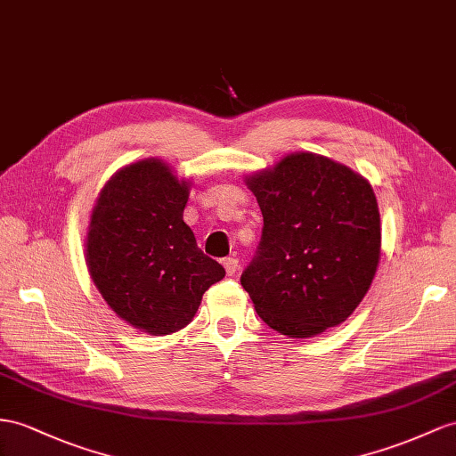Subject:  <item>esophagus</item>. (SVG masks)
<instances>
[{"mask_svg": "<svg viewBox=\"0 0 456 456\" xmlns=\"http://www.w3.org/2000/svg\"><path fill=\"white\" fill-rule=\"evenodd\" d=\"M224 265H225L227 275H235L237 270H239V260L237 258H225Z\"/></svg>", "mask_w": 456, "mask_h": 456, "instance_id": "esophagus-1", "label": "esophagus"}]
</instances>
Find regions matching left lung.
I'll return each instance as SVG.
<instances>
[{
	"mask_svg": "<svg viewBox=\"0 0 456 456\" xmlns=\"http://www.w3.org/2000/svg\"><path fill=\"white\" fill-rule=\"evenodd\" d=\"M244 183L264 216L258 252L240 277L258 316L293 339L343 323L381 258L368 179L331 158L295 151Z\"/></svg>",
	"mask_w": 456,
	"mask_h": 456,
	"instance_id": "1",
	"label": "left lung"
}]
</instances>
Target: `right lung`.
<instances>
[{
  "mask_svg": "<svg viewBox=\"0 0 456 456\" xmlns=\"http://www.w3.org/2000/svg\"><path fill=\"white\" fill-rule=\"evenodd\" d=\"M191 186L169 163L146 158L113 173L92 208L88 273L117 316L148 335L189 325L202 295L225 277L183 221Z\"/></svg>",
  "mask_w": 456,
  "mask_h": 456,
  "instance_id": "obj_1",
  "label": "right lung"
}]
</instances>
